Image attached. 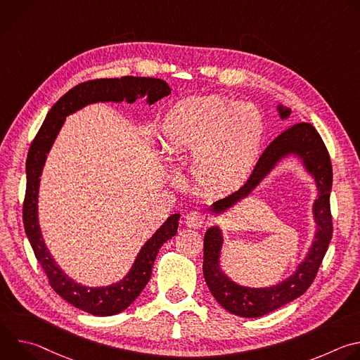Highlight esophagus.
Listing matches in <instances>:
<instances>
[{
    "mask_svg": "<svg viewBox=\"0 0 360 360\" xmlns=\"http://www.w3.org/2000/svg\"><path fill=\"white\" fill-rule=\"evenodd\" d=\"M205 222H207V219H205V215L198 212V211H191L185 217V225L189 226V228H193V229L202 228L205 225Z\"/></svg>",
    "mask_w": 360,
    "mask_h": 360,
    "instance_id": "obj_1",
    "label": "esophagus"
}]
</instances>
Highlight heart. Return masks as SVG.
I'll use <instances>...</instances> for the list:
<instances>
[{
	"label": "heart",
	"mask_w": 360,
	"mask_h": 360,
	"mask_svg": "<svg viewBox=\"0 0 360 360\" xmlns=\"http://www.w3.org/2000/svg\"><path fill=\"white\" fill-rule=\"evenodd\" d=\"M265 124L249 102L219 95L181 99L167 112L160 139L165 152H192L195 181L210 191H229L250 175Z\"/></svg>",
	"instance_id": "1"
}]
</instances>
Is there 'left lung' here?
<instances>
[{"label":"left lung","instance_id":"1","mask_svg":"<svg viewBox=\"0 0 360 360\" xmlns=\"http://www.w3.org/2000/svg\"><path fill=\"white\" fill-rule=\"evenodd\" d=\"M276 110L281 120H286L292 112L281 104ZM289 157L299 160L306 174L312 176L318 189V198L312 207L314 221L316 225L314 240L303 261L296 266V271L289 278L266 288H250L236 283L221 269L219 259L224 245L222 229L215 225L205 232V282L222 307L242 318H261L303 295L314 282L332 239L333 228L329 202L332 191V164L321 135L307 122L296 124L276 136L262 153L246 184L229 196L214 202L211 205V211L217 217L228 212L238 205V202L248 198L258 188V185L276 168L279 162H282V160Z\"/></svg>","mask_w":360,"mask_h":360}]
</instances>
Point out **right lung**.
<instances>
[{
	"label": "right lung",
	"mask_w": 360,
	"mask_h": 360,
	"mask_svg": "<svg viewBox=\"0 0 360 360\" xmlns=\"http://www.w3.org/2000/svg\"><path fill=\"white\" fill-rule=\"evenodd\" d=\"M171 94L169 85L158 78L122 77L104 78L82 82L61 96L57 104L49 110L34 138L27 157V191L22 208L25 233L35 253V258L48 276L49 285L64 300L78 309L96 316L117 315L138 297L148 283L153 262L161 246L178 232L181 214H172L164 225L153 233L141 248L129 272L118 282L108 286H86L75 282L57 265L51 256L38 221V192L39 176L42 174L48 152L60 134L65 118L81 108L95 102H122L132 104L136 99L146 96V104H155Z\"/></svg>",
	"instance_id": "right-lung-1"
}]
</instances>
